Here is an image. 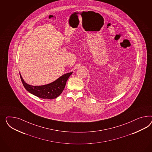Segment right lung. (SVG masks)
<instances>
[{
    "label": "right lung",
    "instance_id": "obj_1",
    "mask_svg": "<svg viewBox=\"0 0 152 152\" xmlns=\"http://www.w3.org/2000/svg\"><path fill=\"white\" fill-rule=\"evenodd\" d=\"M72 72L64 74L49 84L42 86H31L25 82L20 74L21 80L25 88L30 94L44 99H56L59 96L65 87L66 83Z\"/></svg>",
    "mask_w": 152,
    "mask_h": 152
}]
</instances>
